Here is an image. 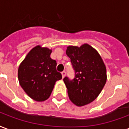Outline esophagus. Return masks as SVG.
<instances>
[{
    "label": "esophagus",
    "mask_w": 129,
    "mask_h": 129,
    "mask_svg": "<svg viewBox=\"0 0 129 129\" xmlns=\"http://www.w3.org/2000/svg\"><path fill=\"white\" fill-rule=\"evenodd\" d=\"M61 74H62V78H64V76H66V72L65 71H62Z\"/></svg>",
    "instance_id": "1"
}]
</instances>
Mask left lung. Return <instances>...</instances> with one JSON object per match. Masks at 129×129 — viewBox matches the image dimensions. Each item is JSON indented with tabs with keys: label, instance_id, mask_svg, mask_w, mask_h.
Segmentation results:
<instances>
[{
	"label": "left lung",
	"instance_id": "obj_1",
	"mask_svg": "<svg viewBox=\"0 0 129 129\" xmlns=\"http://www.w3.org/2000/svg\"><path fill=\"white\" fill-rule=\"evenodd\" d=\"M66 53L76 72L74 80L67 77L64 82L69 98L78 107H83L96 99L107 82V68L101 55L91 45H69Z\"/></svg>",
	"mask_w": 129,
	"mask_h": 129
}]
</instances>
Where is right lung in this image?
Returning <instances> with one entry per match:
<instances>
[{
  "instance_id": "right-lung-1",
  "label": "right lung",
  "mask_w": 129,
  "mask_h": 129,
  "mask_svg": "<svg viewBox=\"0 0 129 129\" xmlns=\"http://www.w3.org/2000/svg\"><path fill=\"white\" fill-rule=\"evenodd\" d=\"M52 49L37 45L29 51L20 64L18 78L27 95L36 102L50 97L55 82L62 79L56 71L57 62L50 57Z\"/></svg>"
}]
</instances>
